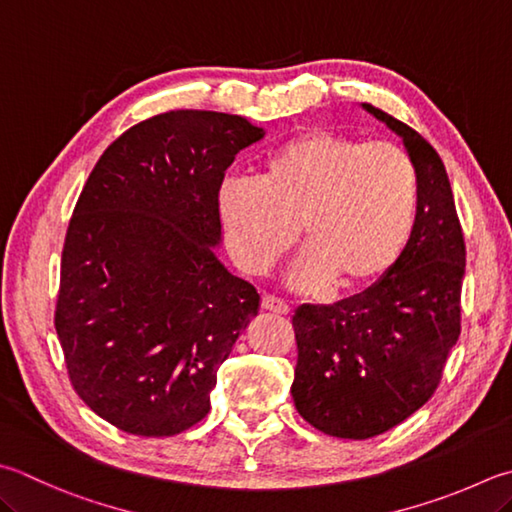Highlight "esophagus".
Here are the masks:
<instances>
[{
    "instance_id": "esophagus-1",
    "label": "esophagus",
    "mask_w": 512,
    "mask_h": 512,
    "mask_svg": "<svg viewBox=\"0 0 512 512\" xmlns=\"http://www.w3.org/2000/svg\"><path fill=\"white\" fill-rule=\"evenodd\" d=\"M260 305H263V310L274 312V314H281V316H287L289 312H292L285 301H281V298H276L272 294H265L263 301H260Z\"/></svg>"
}]
</instances>
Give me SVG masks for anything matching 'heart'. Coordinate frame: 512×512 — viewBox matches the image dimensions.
I'll list each match as a JSON object with an SVG mask.
<instances>
[{
	"mask_svg": "<svg viewBox=\"0 0 512 512\" xmlns=\"http://www.w3.org/2000/svg\"><path fill=\"white\" fill-rule=\"evenodd\" d=\"M220 225L236 263L263 274L294 245L301 289H361L399 263L419 207V173L394 142L307 131L274 149L260 178H227L216 194Z\"/></svg>",
	"mask_w": 512,
	"mask_h": 512,
	"instance_id": "heart-1",
	"label": "heart"
}]
</instances>
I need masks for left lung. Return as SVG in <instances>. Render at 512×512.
<instances>
[{
	"label": "left lung",
	"mask_w": 512,
	"mask_h": 512,
	"mask_svg": "<svg viewBox=\"0 0 512 512\" xmlns=\"http://www.w3.org/2000/svg\"><path fill=\"white\" fill-rule=\"evenodd\" d=\"M399 133L419 173L406 252L379 283L336 305L298 307L292 397L330 437L370 439L399 426L432 394L461 334L464 231L439 153L406 122L363 104Z\"/></svg>",
	"instance_id": "left-lung-1"
}]
</instances>
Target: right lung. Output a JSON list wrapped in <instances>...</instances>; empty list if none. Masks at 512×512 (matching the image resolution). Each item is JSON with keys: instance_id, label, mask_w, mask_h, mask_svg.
I'll return each instance as SVG.
<instances>
[{"instance_id": "right-lung-1", "label": "right lung", "mask_w": 512, "mask_h": 512, "mask_svg": "<svg viewBox=\"0 0 512 512\" xmlns=\"http://www.w3.org/2000/svg\"><path fill=\"white\" fill-rule=\"evenodd\" d=\"M263 138L240 115H153L106 147L77 198L55 330L77 397L129 435L205 419L218 368L258 314L256 287L214 245L225 171Z\"/></svg>"}]
</instances>
